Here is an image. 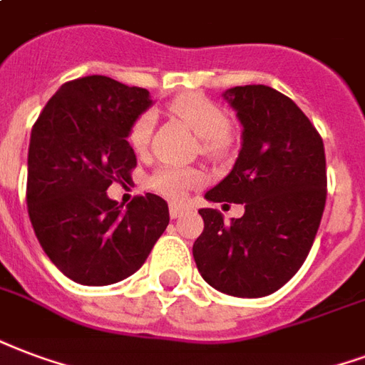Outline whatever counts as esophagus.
Masks as SVG:
<instances>
[{
    "label": "esophagus",
    "instance_id": "34e87169",
    "mask_svg": "<svg viewBox=\"0 0 365 365\" xmlns=\"http://www.w3.org/2000/svg\"><path fill=\"white\" fill-rule=\"evenodd\" d=\"M183 212H185V207H182V205H175V203L170 205V217L172 218L183 217Z\"/></svg>",
    "mask_w": 365,
    "mask_h": 365
}]
</instances>
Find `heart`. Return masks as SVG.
<instances>
[{
    "label": "heart",
    "mask_w": 365,
    "mask_h": 365,
    "mask_svg": "<svg viewBox=\"0 0 365 365\" xmlns=\"http://www.w3.org/2000/svg\"><path fill=\"white\" fill-rule=\"evenodd\" d=\"M170 114L190 125L201 137V150L205 155L222 158L228 155L232 147L230 133H228V114L217 102L203 96V94H183L168 104ZM155 128L153 112L141 114L129 131V143L137 153H143L148 147L150 133ZM205 183V174L197 168H183V166H162L150 175L148 185L168 197L172 201H183L191 190H197Z\"/></svg>",
    "instance_id": "obj_1"
}]
</instances>
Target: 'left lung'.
<instances>
[{
	"instance_id": "1",
	"label": "left lung",
	"mask_w": 365,
	"mask_h": 365,
	"mask_svg": "<svg viewBox=\"0 0 365 365\" xmlns=\"http://www.w3.org/2000/svg\"><path fill=\"white\" fill-rule=\"evenodd\" d=\"M224 98L244 125L242 148L205 197L245 212L226 224L217 209L199 210L205 228L193 257L218 292L261 298L292 279L312 250L327 199L325 147L307 115L271 86H234Z\"/></svg>"
}]
</instances>
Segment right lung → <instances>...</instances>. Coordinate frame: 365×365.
Returning <instances> with one entry per match:
<instances>
[{
	"label": "right lung",
	"mask_w": 365,
	"mask_h": 365,
	"mask_svg": "<svg viewBox=\"0 0 365 365\" xmlns=\"http://www.w3.org/2000/svg\"><path fill=\"white\" fill-rule=\"evenodd\" d=\"M150 104L147 88L88 75L61 86L32 125L29 217L46 255L79 284L131 277L170 222L168 203L155 193L125 209L106 193L131 180L129 131Z\"/></svg>",
	"instance_id": "right-lung-1"
}]
</instances>
